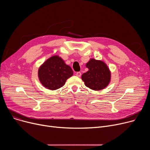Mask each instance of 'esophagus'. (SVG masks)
Instances as JSON below:
<instances>
[{
    "label": "esophagus",
    "instance_id": "1",
    "mask_svg": "<svg viewBox=\"0 0 150 150\" xmlns=\"http://www.w3.org/2000/svg\"><path fill=\"white\" fill-rule=\"evenodd\" d=\"M76 75L77 76H78V77H80V76H81V73L80 72H78L76 73Z\"/></svg>",
    "mask_w": 150,
    "mask_h": 150
}]
</instances>
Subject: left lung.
<instances>
[{
	"label": "left lung",
	"instance_id": "1",
	"mask_svg": "<svg viewBox=\"0 0 150 150\" xmlns=\"http://www.w3.org/2000/svg\"><path fill=\"white\" fill-rule=\"evenodd\" d=\"M86 66L89 70L81 76L86 86L95 91L105 88L111 80V72L105 63L92 58Z\"/></svg>",
	"mask_w": 150,
	"mask_h": 150
}]
</instances>
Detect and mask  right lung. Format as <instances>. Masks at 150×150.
Wrapping results in <instances>:
<instances>
[{"instance_id":"1","label":"right lung","mask_w":150,"mask_h":150,"mask_svg":"<svg viewBox=\"0 0 150 150\" xmlns=\"http://www.w3.org/2000/svg\"><path fill=\"white\" fill-rule=\"evenodd\" d=\"M73 70L58 56L47 59L38 70V77L45 88L57 90L62 87L69 78L73 75Z\"/></svg>"}]
</instances>
